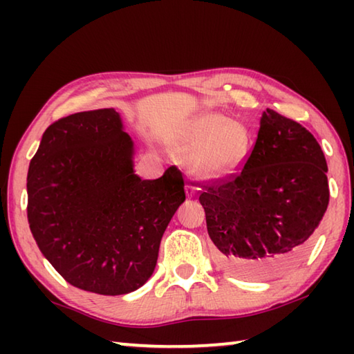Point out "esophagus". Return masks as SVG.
Listing matches in <instances>:
<instances>
[{
	"label": "esophagus",
	"mask_w": 354,
	"mask_h": 354,
	"mask_svg": "<svg viewBox=\"0 0 354 354\" xmlns=\"http://www.w3.org/2000/svg\"><path fill=\"white\" fill-rule=\"evenodd\" d=\"M195 187H194V185H192V184H187V185H185V194H187V196H189V198H192V196H194L195 195Z\"/></svg>",
	"instance_id": "34e87169"
}]
</instances>
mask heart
Returning a JSON list of instances; mask_svg holds the SVG:
<instances>
[{"instance_id": "heart-1", "label": "heart", "mask_w": 354, "mask_h": 354, "mask_svg": "<svg viewBox=\"0 0 354 354\" xmlns=\"http://www.w3.org/2000/svg\"><path fill=\"white\" fill-rule=\"evenodd\" d=\"M178 145L189 153L195 175L220 181L236 175L247 162L251 134L242 122L203 111L183 124L178 133Z\"/></svg>"}]
</instances>
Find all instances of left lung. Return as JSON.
<instances>
[{"label": "left lung", "instance_id": "1", "mask_svg": "<svg viewBox=\"0 0 354 354\" xmlns=\"http://www.w3.org/2000/svg\"><path fill=\"white\" fill-rule=\"evenodd\" d=\"M326 173L325 154L306 128L263 111L242 171L200 195L220 267L268 279L295 266L326 212Z\"/></svg>", "mask_w": 354, "mask_h": 354}]
</instances>
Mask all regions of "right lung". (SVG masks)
Returning <instances> with one entry per match:
<instances>
[{
    "mask_svg": "<svg viewBox=\"0 0 354 354\" xmlns=\"http://www.w3.org/2000/svg\"><path fill=\"white\" fill-rule=\"evenodd\" d=\"M134 156L122 115L98 109L48 127L29 164V227L41 254L77 289L124 295L145 284L185 200L176 167L142 179Z\"/></svg>",
    "mask_w": 354,
    "mask_h": 354,
    "instance_id": "1",
    "label": "right lung"
}]
</instances>
